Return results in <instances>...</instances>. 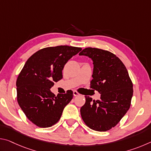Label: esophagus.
<instances>
[{
  "label": "esophagus",
  "instance_id": "34e87169",
  "mask_svg": "<svg viewBox=\"0 0 151 151\" xmlns=\"http://www.w3.org/2000/svg\"><path fill=\"white\" fill-rule=\"evenodd\" d=\"M78 94H79V93H78V92L77 91H73V95L74 96H78Z\"/></svg>",
  "mask_w": 151,
  "mask_h": 151
}]
</instances>
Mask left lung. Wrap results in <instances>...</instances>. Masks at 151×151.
I'll list each match as a JSON object with an SVG mask.
<instances>
[{
    "instance_id": "1",
    "label": "left lung",
    "mask_w": 151,
    "mask_h": 151,
    "mask_svg": "<svg viewBox=\"0 0 151 151\" xmlns=\"http://www.w3.org/2000/svg\"><path fill=\"white\" fill-rule=\"evenodd\" d=\"M79 55L93 60L91 88L101 94L97 101L85 96V104L81 109L82 119L94 131H109L119 123L131 106L133 89L129 73L122 61L109 51L88 47Z\"/></svg>"
}]
</instances>
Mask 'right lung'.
I'll list each match as a JSON object with an SVG mask.
<instances>
[{
  "mask_svg": "<svg viewBox=\"0 0 151 151\" xmlns=\"http://www.w3.org/2000/svg\"><path fill=\"white\" fill-rule=\"evenodd\" d=\"M81 50L66 45L45 48L25 63L17 80V101L29 121L37 127L47 128L57 123L72 100L71 90L55 96L50 88L62 79L65 64Z\"/></svg>",
  "mask_w": 151,
  "mask_h": 151,
  "instance_id": "1",
  "label": "right lung"
}]
</instances>
